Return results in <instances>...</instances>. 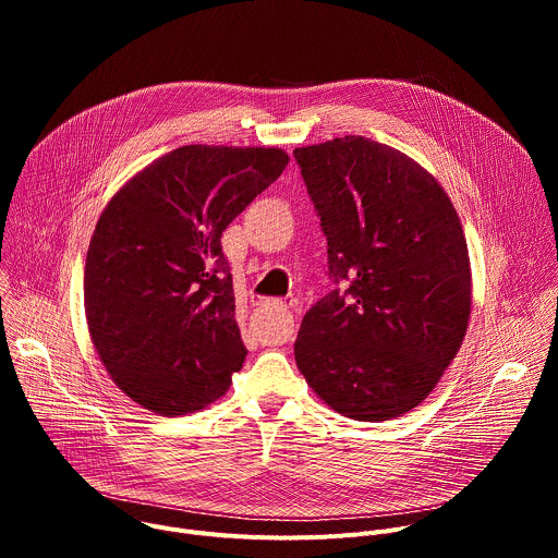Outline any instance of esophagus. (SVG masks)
I'll use <instances>...</instances> for the list:
<instances>
[{
    "label": "esophagus",
    "instance_id": "34e87169",
    "mask_svg": "<svg viewBox=\"0 0 558 558\" xmlns=\"http://www.w3.org/2000/svg\"><path fill=\"white\" fill-rule=\"evenodd\" d=\"M293 304H295V298H293V295H289L287 300H278V302H276V306H278V308H282V311L291 308Z\"/></svg>",
    "mask_w": 558,
    "mask_h": 558
}]
</instances>
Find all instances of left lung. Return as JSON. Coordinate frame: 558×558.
<instances>
[{
    "instance_id": "left-lung-1",
    "label": "left lung",
    "mask_w": 558,
    "mask_h": 558,
    "mask_svg": "<svg viewBox=\"0 0 558 558\" xmlns=\"http://www.w3.org/2000/svg\"><path fill=\"white\" fill-rule=\"evenodd\" d=\"M293 156L327 235L329 271L344 282L302 317L295 364L336 413L402 417L465 338L472 274L457 209L411 156L364 136Z\"/></svg>"
}]
</instances>
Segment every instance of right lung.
<instances>
[{
  "instance_id": "obj_1",
  "label": "right lung",
  "mask_w": 558,
  "mask_h": 558,
  "mask_svg": "<svg viewBox=\"0 0 558 558\" xmlns=\"http://www.w3.org/2000/svg\"><path fill=\"white\" fill-rule=\"evenodd\" d=\"M280 147L183 145L101 211L84 274L93 344L112 381L166 417L229 390L247 349L220 235L287 168Z\"/></svg>"
}]
</instances>
